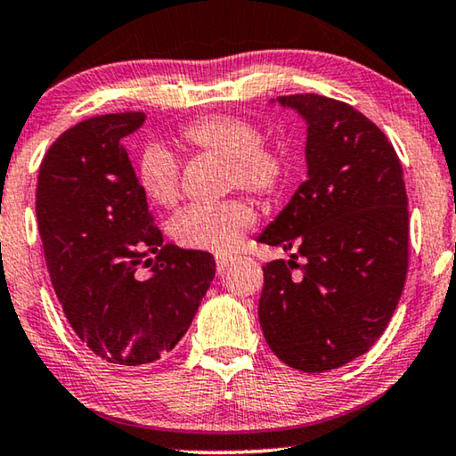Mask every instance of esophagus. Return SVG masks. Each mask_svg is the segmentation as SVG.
<instances>
[{"label": "esophagus", "instance_id": "34e87169", "mask_svg": "<svg viewBox=\"0 0 456 456\" xmlns=\"http://www.w3.org/2000/svg\"><path fill=\"white\" fill-rule=\"evenodd\" d=\"M230 264H232V259L226 257V255H217V257H216V272H217V276H224V272L228 270Z\"/></svg>", "mask_w": 456, "mask_h": 456}]
</instances>
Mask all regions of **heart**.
<instances>
[{
	"label": "heart",
	"instance_id": "1",
	"mask_svg": "<svg viewBox=\"0 0 456 456\" xmlns=\"http://www.w3.org/2000/svg\"><path fill=\"white\" fill-rule=\"evenodd\" d=\"M183 139L201 151L226 159V184L273 199L284 189L290 172L289 153L276 142L261 139L253 120L239 114H208L183 128ZM136 183L158 208H174L180 197V170L174 155L161 145H149L136 164ZM255 224L253 205L240 197L222 203H195L170 224V236L192 251L226 255Z\"/></svg>",
	"mask_w": 456,
	"mask_h": 456
}]
</instances>
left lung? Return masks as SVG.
I'll use <instances>...</instances> for the list:
<instances>
[{"instance_id": "obj_1", "label": "left lung", "mask_w": 456, "mask_h": 456, "mask_svg": "<svg viewBox=\"0 0 456 456\" xmlns=\"http://www.w3.org/2000/svg\"><path fill=\"white\" fill-rule=\"evenodd\" d=\"M278 102L309 124V172L257 239L295 251L264 265L259 323L280 361L322 373L370 351L395 314L409 267L407 191L388 136L353 105L315 93Z\"/></svg>"}]
</instances>
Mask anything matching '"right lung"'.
Returning <instances> with one entry per match:
<instances>
[{
  "label": "right lung",
  "instance_id": "add662e5",
  "mask_svg": "<svg viewBox=\"0 0 456 456\" xmlns=\"http://www.w3.org/2000/svg\"><path fill=\"white\" fill-rule=\"evenodd\" d=\"M142 122L134 110L78 122L52 142L37 178V224L66 320L118 367L164 359L216 273L214 255L164 242L155 226L122 147Z\"/></svg>",
  "mask_w": 456,
  "mask_h": 456
}]
</instances>
